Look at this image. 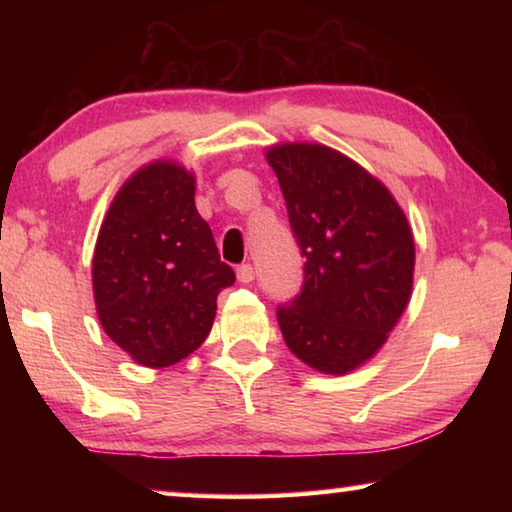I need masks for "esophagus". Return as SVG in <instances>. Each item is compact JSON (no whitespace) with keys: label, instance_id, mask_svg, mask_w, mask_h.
Wrapping results in <instances>:
<instances>
[{"label":"esophagus","instance_id":"obj_1","mask_svg":"<svg viewBox=\"0 0 512 512\" xmlns=\"http://www.w3.org/2000/svg\"><path fill=\"white\" fill-rule=\"evenodd\" d=\"M237 280L244 282V284L253 282V280H255V268L250 266V264H241V266L237 268Z\"/></svg>","mask_w":512,"mask_h":512}]
</instances>
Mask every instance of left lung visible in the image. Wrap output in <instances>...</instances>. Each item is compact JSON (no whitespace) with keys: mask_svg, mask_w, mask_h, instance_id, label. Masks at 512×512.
Instances as JSON below:
<instances>
[{"mask_svg":"<svg viewBox=\"0 0 512 512\" xmlns=\"http://www.w3.org/2000/svg\"><path fill=\"white\" fill-rule=\"evenodd\" d=\"M305 257L302 291L277 307L284 343L325 375L375 357L409 305L415 244L393 194L323 144L266 151Z\"/></svg>","mask_w":512,"mask_h":512,"instance_id":"8db88e82","label":"left lung"}]
</instances>
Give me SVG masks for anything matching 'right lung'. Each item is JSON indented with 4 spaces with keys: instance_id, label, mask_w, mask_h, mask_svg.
<instances>
[{
    "instance_id": "1",
    "label": "right lung",
    "mask_w": 512,
    "mask_h": 512,
    "mask_svg": "<svg viewBox=\"0 0 512 512\" xmlns=\"http://www.w3.org/2000/svg\"><path fill=\"white\" fill-rule=\"evenodd\" d=\"M194 194V173L185 167L146 164L121 185L94 248L101 327L149 368L189 357L210 334L216 296L235 282Z\"/></svg>"
}]
</instances>
